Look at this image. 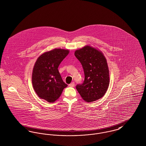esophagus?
Returning <instances> with one entry per match:
<instances>
[{
  "label": "esophagus",
  "mask_w": 146,
  "mask_h": 146,
  "mask_svg": "<svg viewBox=\"0 0 146 146\" xmlns=\"http://www.w3.org/2000/svg\"><path fill=\"white\" fill-rule=\"evenodd\" d=\"M74 85H75V84H74V82H72V83H71L70 84H69V86H70V87H74Z\"/></svg>",
  "instance_id": "1"
}]
</instances>
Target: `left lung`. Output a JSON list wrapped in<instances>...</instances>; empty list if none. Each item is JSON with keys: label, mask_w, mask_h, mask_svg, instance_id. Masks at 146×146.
<instances>
[{"label": "left lung", "mask_w": 146, "mask_h": 146, "mask_svg": "<svg viewBox=\"0 0 146 146\" xmlns=\"http://www.w3.org/2000/svg\"><path fill=\"white\" fill-rule=\"evenodd\" d=\"M74 54L81 63L85 76L83 83L76 86L78 93L88 103L102 98L110 83L109 68L103 53L86 45L76 50Z\"/></svg>", "instance_id": "1"}]
</instances>
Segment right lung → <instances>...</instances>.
Returning a JSON list of instances; mask_svg holds the SVG:
<instances>
[{
  "label": "right lung",
  "mask_w": 146,
  "mask_h": 146,
  "mask_svg": "<svg viewBox=\"0 0 146 146\" xmlns=\"http://www.w3.org/2000/svg\"><path fill=\"white\" fill-rule=\"evenodd\" d=\"M68 50L55 48L40 55L35 63L32 83L37 95L49 103H54L67 86L58 70L61 62L68 54Z\"/></svg>",
  "instance_id": "obj_1"
}]
</instances>
